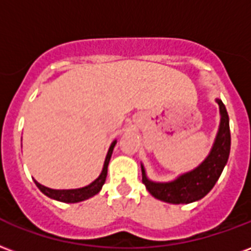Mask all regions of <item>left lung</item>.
I'll return each mask as SVG.
<instances>
[{"label": "left lung", "mask_w": 251, "mask_h": 251, "mask_svg": "<svg viewBox=\"0 0 251 251\" xmlns=\"http://www.w3.org/2000/svg\"><path fill=\"white\" fill-rule=\"evenodd\" d=\"M217 102L220 105L221 113L220 129L210 153L198 168L179 176L172 182H153L146 177L144 166L141 165L142 182L148 189V192L157 200L176 205L192 203L203 198L218 181L221 173L229 159L230 127L229 116L224 102L221 100H217Z\"/></svg>", "instance_id": "obj_1"}]
</instances>
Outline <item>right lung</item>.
Masks as SVG:
<instances>
[{
  "instance_id": "right-lung-1",
  "label": "right lung",
  "mask_w": 251,
  "mask_h": 251,
  "mask_svg": "<svg viewBox=\"0 0 251 251\" xmlns=\"http://www.w3.org/2000/svg\"><path fill=\"white\" fill-rule=\"evenodd\" d=\"M116 144L117 141H114V142L110 145V148H109L106 158H105V163H103V169H102L100 177H98L96 181H93V182L90 183V185H88V186L81 187V189H70V190H55V189H49V187L41 185V183H38L36 179H34L37 187H38L45 196L49 197V198H53V200L59 202H66V203H75V202H81L85 201V200H89V198H92L93 196H96V194L100 193V190H101L102 186H103V183L106 181L107 166H109V161H110L111 153H113V149H114Z\"/></svg>"
}]
</instances>
